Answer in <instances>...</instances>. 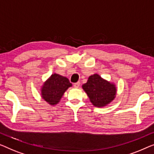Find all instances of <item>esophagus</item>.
<instances>
[{
    "label": "esophagus",
    "mask_w": 154,
    "mask_h": 154,
    "mask_svg": "<svg viewBox=\"0 0 154 154\" xmlns=\"http://www.w3.org/2000/svg\"><path fill=\"white\" fill-rule=\"evenodd\" d=\"M79 86H80V82H77V83L74 84L75 88H79Z\"/></svg>",
    "instance_id": "34e87169"
}]
</instances>
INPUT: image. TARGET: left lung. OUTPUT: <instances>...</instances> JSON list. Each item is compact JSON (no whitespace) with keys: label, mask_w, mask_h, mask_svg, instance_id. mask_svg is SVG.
Instances as JSON below:
<instances>
[{"label":"left lung","mask_w":154,"mask_h":154,"mask_svg":"<svg viewBox=\"0 0 154 154\" xmlns=\"http://www.w3.org/2000/svg\"><path fill=\"white\" fill-rule=\"evenodd\" d=\"M82 88L95 106H106L116 97V86L102 79L97 74L89 77L88 81L83 84Z\"/></svg>","instance_id":"1"}]
</instances>
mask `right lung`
Returning <instances> with one entry per match:
<instances>
[{"label": "right lung", "mask_w": 154, "mask_h": 154, "mask_svg": "<svg viewBox=\"0 0 154 154\" xmlns=\"http://www.w3.org/2000/svg\"><path fill=\"white\" fill-rule=\"evenodd\" d=\"M70 86H72V84L68 78L54 73L43 84L41 88V96L48 104L55 105Z\"/></svg>", "instance_id": "1"}]
</instances>
